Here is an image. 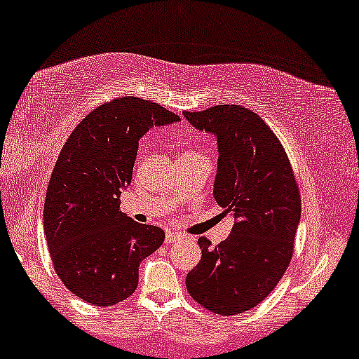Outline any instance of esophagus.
Listing matches in <instances>:
<instances>
[{"label":"esophagus","mask_w":359,"mask_h":359,"mask_svg":"<svg viewBox=\"0 0 359 359\" xmlns=\"http://www.w3.org/2000/svg\"><path fill=\"white\" fill-rule=\"evenodd\" d=\"M180 240H181V235L178 232H171V230L166 232V243H178Z\"/></svg>","instance_id":"obj_1"}]
</instances>
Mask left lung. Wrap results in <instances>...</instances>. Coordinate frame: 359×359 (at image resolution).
Returning a JSON list of instances; mask_svg holds the SVG:
<instances>
[{
	"instance_id": "left-lung-1",
	"label": "left lung",
	"mask_w": 359,
	"mask_h": 359,
	"mask_svg": "<svg viewBox=\"0 0 359 359\" xmlns=\"http://www.w3.org/2000/svg\"><path fill=\"white\" fill-rule=\"evenodd\" d=\"M198 130L217 137L214 199L235 219L229 238L212 247L198 240L203 257L186 276L191 297L220 316L258 306L276 287L294 253L301 194L281 142L253 111L219 104L184 111Z\"/></svg>"
}]
</instances>
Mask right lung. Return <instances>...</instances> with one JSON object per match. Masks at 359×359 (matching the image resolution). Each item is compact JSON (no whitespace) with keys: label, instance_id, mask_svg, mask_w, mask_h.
<instances>
[{"label":"right lung","instance_id":"add662e5","mask_svg":"<svg viewBox=\"0 0 359 359\" xmlns=\"http://www.w3.org/2000/svg\"><path fill=\"white\" fill-rule=\"evenodd\" d=\"M180 121L135 96L93 109L58 155L43 204V233L53 268L73 294L114 306L135 292L139 264L161 247L165 232L119 209L132 181L139 140L154 126Z\"/></svg>","mask_w":359,"mask_h":359}]
</instances>
